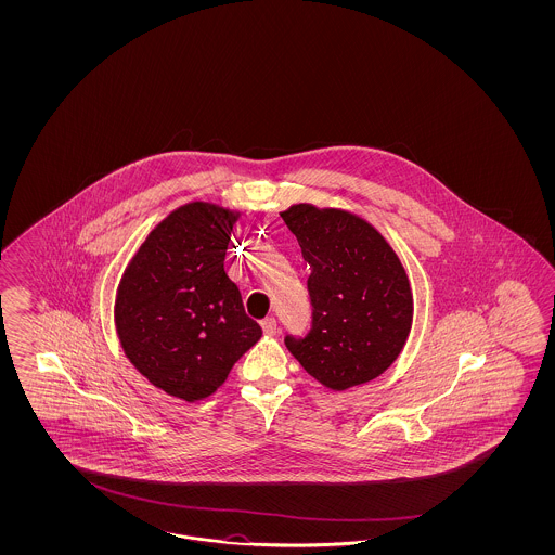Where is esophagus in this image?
<instances>
[{
  "instance_id": "esophagus-1",
  "label": "esophagus",
  "mask_w": 555,
  "mask_h": 555,
  "mask_svg": "<svg viewBox=\"0 0 555 555\" xmlns=\"http://www.w3.org/2000/svg\"><path fill=\"white\" fill-rule=\"evenodd\" d=\"M276 320L274 318H267V320H262V332L267 334V336H274L276 334Z\"/></svg>"
}]
</instances>
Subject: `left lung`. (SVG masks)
<instances>
[{"label": "left lung", "mask_w": 555, "mask_h": 555, "mask_svg": "<svg viewBox=\"0 0 555 555\" xmlns=\"http://www.w3.org/2000/svg\"><path fill=\"white\" fill-rule=\"evenodd\" d=\"M311 274L307 336H286L288 352L323 387L364 385L403 350L413 295L399 256L369 221L299 203L281 214Z\"/></svg>", "instance_id": "left-lung-1"}]
</instances>
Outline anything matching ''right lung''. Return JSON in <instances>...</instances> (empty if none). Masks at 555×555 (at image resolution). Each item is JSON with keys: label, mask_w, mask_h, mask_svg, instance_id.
<instances>
[{"label": "right lung", "mask_w": 555, "mask_h": 555, "mask_svg": "<svg viewBox=\"0 0 555 555\" xmlns=\"http://www.w3.org/2000/svg\"><path fill=\"white\" fill-rule=\"evenodd\" d=\"M237 214L189 203L163 219L124 272L116 327L154 387L183 401L216 392L262 336L223 270Z\"/></svg>", "instance_id": "add662e5"}]
</instances>
